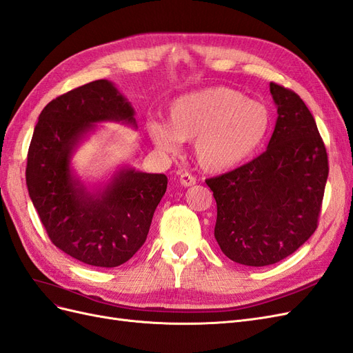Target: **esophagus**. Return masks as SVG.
Returning a JSON list of instances; mask_svg holds the SVG:
<instances>
[{"label":"esophagus","instance_id":"obj_1","mask_svg":"<svg viewBox=\"0 0 353 353\" xmlns=\"http://www.w3.org/2000/svg\"><path fill=\"white\" fill-rule=\"evenodd\" d=\"M196 183H197V179H196L194 175H191L188 172H183L179 175V184L183 187H191V185H194Z\"/></svg>","mask_w":353,"mask_h":353}]
</instances>
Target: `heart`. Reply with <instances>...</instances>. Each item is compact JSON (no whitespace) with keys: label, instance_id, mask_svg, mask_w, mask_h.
Masks as SVG:
<instances>
[{"label":"heart","instance_id":"1","mask_svg":"<svg viewBox=\"0 0 353 353\" xmlns=\"http://www.w3.org/2000/svg\"><path fill=\"white\" fill-rule=\"evenodd\" d=\"M271 117L263 104L228 87L181 95L169 109V125L150 122L148 135L160 150L174 153L194 140V156L206 172H225L245 162L263 143Z\"/></svg>","mask_w":353,"mask_h":353}]
</instances>
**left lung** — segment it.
<instances>
[{"label":"left lung","instance_id":"1","mask_svg":"<svg viewBox=\"0 0 353 353\" xmlns=\"http://www.w3.org/2000/svg\"><path fill=\"white\" fill-rule=\"evenodd\" d=\"M270 91L279 116L268 148L206 179L216 200L219 248L248 266L280 262L312 236L328 176L325 145L303 100L274 82Z\"/></svg>","mask_w":353,"mask_h":353}]
</instances>
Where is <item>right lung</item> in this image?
I'll return each mask as SVG.
<instances>
[{
    "label": "right lung",
    "instance_id": "right-lung-1",
    "mask_svg": "<svg viewBox=\"0 0 353 353\" xmlns=\"http://www.w3.org/2000/svg\"><path fill=\"white\" fill-rule=\"evenodd\" d=\"M131 103L108 79L50 101L38 117L28 152L26 184L52 244L100 268L130 261L144 244L168 178L122 168L90 191L73 174V152L100 122L137 128Z\"/></svg>",
    "mask_w": 353,
    "mask_h": 353
}]
</instances>
